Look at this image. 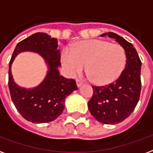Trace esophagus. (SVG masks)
Wrapping results in <instances>:
<instances>
[{"mask_svg":"<svg viewBox=\"0 0 153 153\" xmlns=\"http://www.w3.org/2000/svg\"><path fill=\"white\" fill-rule=\"evenodd\" d=\"M76 83H77V86L79 88V87L81 86V85H83V83L80 79H76Z\"/></svg>","mask_w":153,"mask_h":153,"instance_id":"1","label":"esophagus"}]
</instances>
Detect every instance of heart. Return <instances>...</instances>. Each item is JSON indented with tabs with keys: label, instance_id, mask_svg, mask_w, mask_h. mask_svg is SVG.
<instances>
[{
	"label": "heart",
	"instance_id": "heart-1",
	"mask_svg": "<svg viewBox=\"0 0 153 153\" xmlns=\"http://www.w3.org/2000/svg\"><path fill=\"white\" fill-rule=\"evenodd\" d=\"M126 52L119 44L100 39L84 40L74 44L71 51H64L61 61L67 73L75 76L85 72L93 83L106 85L121 75L126 65Z\"/></svg>",
	"mask_w": 153,
	"mask_h": 153
}]
</instances>
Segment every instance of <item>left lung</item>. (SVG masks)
<instances>
[{
    "label": "left lung",
    "mask_w": 153,
    "mask_h": 153,
    "mask_svg": "<svg viewBox=\"0 0 153 153\" xmlns=\"http://www.w3.org/2000/svg\"><path fill=\"white\" fill-rule=\"evenodd\" d=\"M115 38L126 52V65L121 75L114 83L105 86H92L93 97L88 101V109L97 121L115 125L128 118L138 104L141 92L142 62L134 46L112 32L101 36Z\"/></svg>",
    "instance_id": "obj_1"
}]
</instances>
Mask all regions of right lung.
<instances>
[{
  "instance_id": "add662e5",
  "label": "right lung",
  "mask_w": 153,
  "mask_h": 153,
  "mask_svg": "<svg viewBox=\"0 0 153 153\" xmlns=\"http://www.w3.org/2000/svg\"><path fill=\"white\" fill-rule=\"evenodd\" d=\"M56 38L47 33H36L19 42L9 63V89L12 102L20 115L33 123H48L62 113L65 100L74 90L78 89L75 80L60 75V53L57 49ZM23 51L37 52L44 57L48 65L45 79L38 87L26 90L13 82L11 65L15 56Z\"/></svg>"
}]
</instances>
